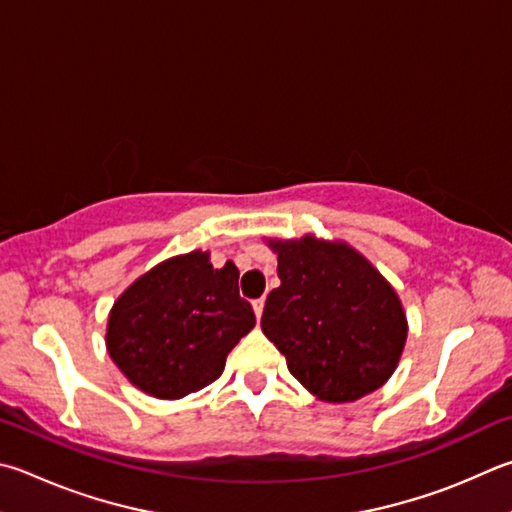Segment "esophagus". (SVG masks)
Here are the masks:
<instances>
[{
    "mask_svg": "<svg viewBox=\"0 0 512 512\" xmlns=\"http://www.w3.org/2000/svg\"><path fill=\"white\" fill-rule=\"evenodd\" d=\"M264 304H266V302H264V297H259V300H255V302H253V309H255L257 320L262 318V313H264Z\"/></svg>",
    "mask_w": 512,
    "mask_h": 512,
    "instance_id": "1",
    "label": "esophagus"
}]
</instances>
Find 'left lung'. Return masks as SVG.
I'll return each instance as SVG.
<instances>
[{
  "mask_svg": "<svg viewBox=\"0 0 512 512\" xmlns=\"http://www.w3.org/2000/svg\"><path fill=\"white\" fill-rule=\"evenodd\" d=\"M282 284L266 297L262 331L288 371L322 401L347 403L392 376L407 322L394 288L345 244L271 241Z\"/></svg>",
  "mask_w": 512,
  "mask_h": 512,
  "instance_id": "obj_1",
  "label": "left lung"
}]
</instances>
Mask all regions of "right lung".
<instances>
[{"label":"right lung","instance_id":"right-lung-1","mask_svg":"<svg viewBox=\"0 0 512 512\" xmlns=\"http://www.w3.org/2000/svg\"><path fill=\"white\" fill-rule=\"evenodd\" d=\"M253 327L235 264L212 268L208 253L194 250L152 268L118 297L107 349L138 389L181 398L215 383L232 347Z\"/></svg>","mask_w":512,"mask_h":512}]
</instances>
